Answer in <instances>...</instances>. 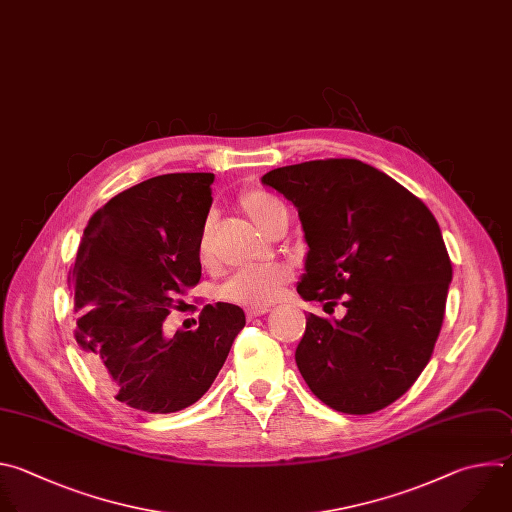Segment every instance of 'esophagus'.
Wrapping results in <instances>:
<instances>
[{
	"label": "esophagus",
	"mask_w": 512,
	"mask_h": 512,
	"mask_svg": "<svg viewBox=\"0 0 512 512\" xmlns=\"http://www.w3.org/2000/svg\"><path fill=\"white\" fill-rule=\"evenodd\" d=\"M270 309L268 306H252V309H248L246 313H248V317L250 319H256V317H262V315H266Z\"/></svg>",
	"instance_id": "obj_1"
}]
</instances>
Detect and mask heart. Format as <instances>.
<instances>
[{"label":"heart","instance_id":"1","mask_svg":"<svg viewBox=\"0 0 512 512\" xmlns=\"http://www.w3.org/2000/svg\"><path fill=\"white\" fill-rule=\"evenodd\" d=\"M242 210L248 218L266 234L270 226L280 218L288 216L284 203L274 195L264 191H250L242 197ZM199 258L210 260L212 256V240H210V224L203 226L199 236ZM290 280V270L280 264H260L246 266L238 270L224 286L222 294L234 302H244L252 306H262L276 300Z\"/></svg>","mask_w":512,"mask_h":512}]
</instances>
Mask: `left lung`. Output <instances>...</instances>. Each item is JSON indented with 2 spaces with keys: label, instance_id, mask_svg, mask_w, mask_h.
I'll list each match as a JSON object with an SVG mask.
<instances>
[{
  "label": "left lung",
  "instance_id": "left-lung-1",
  "mask_svg": "<svg viewBox=\"0 0 512 512\" xmlns=\"http://www.w3.org/2000/svg\"><path fill=\"white\" fill-rule=\"evenodd\" d=\"M260 181L298 212L309 246L300 298L347 309L306 317L294 353L302 379L337 412L383 410L420 377L442 329L452 264L436 218L357 159L286 165Z\"/></svg>",
  "mask_w": 512,
  "mask_h": 512
}]
</instances>
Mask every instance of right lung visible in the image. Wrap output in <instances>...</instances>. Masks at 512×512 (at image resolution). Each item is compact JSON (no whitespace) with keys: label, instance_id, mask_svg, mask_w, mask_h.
<instances>
[{"label":"right lung","instance_id":"right-lung-1","mask_svg":"<svg viewBox=\"0 0 512 512\" xmlns=\"http://www.w3.org/2000/svg\"><path fill=\"white\" fill-rule=\"evenodd\" d=\"M214 173L151 177L100 208L70 274L76 343L115 399L173 414L206 393L246 325L236 304H208L197 331L165 335L173 298L201 276L199 236Z\"/></svg>","mask_w":512,"mask_h":512}]
</instances>
